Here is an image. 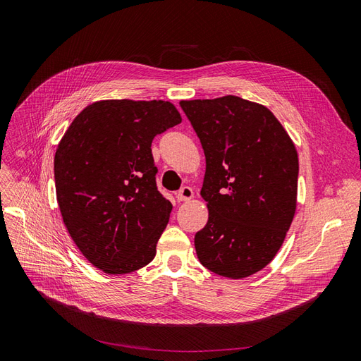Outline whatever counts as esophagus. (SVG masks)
<instances>
[{"instance_id": "34e87169", "label": "esophagus", "mask_w": 361, "mask_h": 361, "mask_svg": "<svg viewBox=\"0 0 361 361\" xmlns=\"http://www.w3.org/2000/svg\"><path fill=\"white\" fill-rule=\"evenodd\" d=\"M192 195H194V191H192L191 187H182V188L178 191V194H176V199H178L179 202H185V200L192 199Z\"/></svg>"}]
</instances>
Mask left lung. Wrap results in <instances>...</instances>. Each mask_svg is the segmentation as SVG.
I'll use <instances>...</instances> for the list:
<instances>
[{
	"label": "left lung",
	"instance_id": "1",
	"mask_svg": "<svg viewBox=\"0 0 361 361\" xmlns=\"http://www.w3.org/2000/svg\"><path fill=\"white\" fill-rule=\"evenodd\" d=\"M206 158L209 218L194 236L200 264L244 279L265 268L297 209L298 155L267 106L238 96L180 101Z\"/></svg>",
	"mask_w": 361,
	"mask_h": 361
}]
</instances>
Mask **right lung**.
<instances>
[{
  "mask_svg": "<svg viewBox=\"0 0 361 361\" xmlns=\"http://www.w3.org/2000/svg\"><path fill=\"white\" fill-rule=\"evenodd\" d=\"M182 117L167 101L94 102L73 118L54 158L60 212L85 259L106 274L146 267L171 203L157 188L155 135Z\"/></svg>",
  "mask_w": 361,
  "mask_h": 361,
  "instance_id": "right-lung-1",
  "label": "right lung"
}]
</instances>
